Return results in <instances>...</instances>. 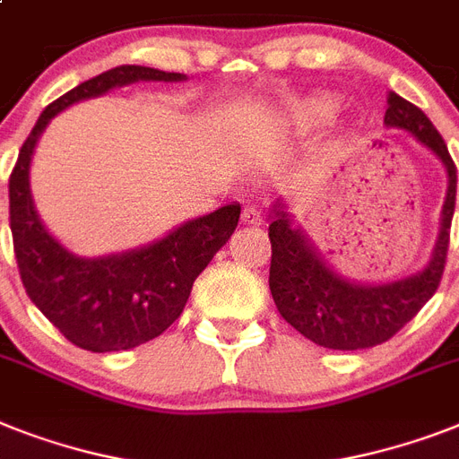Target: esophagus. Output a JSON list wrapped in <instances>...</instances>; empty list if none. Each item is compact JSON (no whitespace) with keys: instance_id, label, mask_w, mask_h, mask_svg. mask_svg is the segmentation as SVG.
Segmentation results:
<instances>
[{"instance_id":"34e87169","label":"esophagus","mask_w":459,"mask_h":459,"mask_svg":"<svg viewBox=\"0 0 459 459\" xmlns=\"http://www.w3.org/2000/svg\"><path fill=\"white\" fill-rule=\"evenodd\" d=\"M242 223H247V226H259V223L264 221L262 217V210L259 207H255V204H247L245 210H242Z\"/></svg>"}]
</instances>
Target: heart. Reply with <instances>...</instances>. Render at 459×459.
<instances>
[{
	"instance_id": "obj_1",
	"label": "heart",
	"mask_w": 459,
	"mask_h": 459,
	"mask_svg": "<svg viewBox=\"0 0 459 459\" xmlns=\"http://www.w3.org/2000/svg\"><path fill=\"white\" fill-rule=\"evenodd\" d=\"M339 100L330 94H320V96H311L308 100H304L297 110V120L301 125H323L337 113Z\"/></svg>"
}]
</instances>
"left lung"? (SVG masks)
<instances>
[{
	"instance_id": "left-lung-1",
	"label": "left lung",
	"mask_w": 459,
	"mask_h": 459,
	"mask_svg": "<svg viewBox=\"0 0 459 459\" xmlns=\"http://www.w3.org/2000/svg\"><path fill=\"white\" fill-rule=\"evenodd\" d=\"M385 125L403 129L446 167L448 191L438 217L429 262L417 273L382 282L353 281L320 255L307 230L294 221L288 197L271 203V275L268 288L281 316L314 344L337 351L370 349L391 339L434 297L448 255L455 212L457 169L429 117L403 96L389 94Z\"/></svg>"
}]
</instances>
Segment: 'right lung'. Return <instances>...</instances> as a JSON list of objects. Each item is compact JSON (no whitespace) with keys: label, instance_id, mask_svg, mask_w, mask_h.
<instances>
[{"label":"right lung","instance_id":"1","mask_svg":"<svg viewBox=\"0 0 459 459\" xmlns=\"http://www.w3.org/2000/svg\"><path fill=\"white\" fill-rule=\"evenodd\" d=\"M184 80L188 77L181 73L145 65H117L96 74L44 108L18 152L9 178V214L21 281L63 337L87 351H126L165 333L184 311L197 275L233 236L240 204L188 219L143 247L80 256L48 233L37 212L30 188L32 155L48 122L80 100L134 82Z\"/></svg>","mask_w":459,"mask_h":459}]
</instances>
